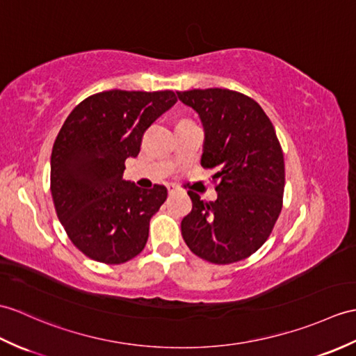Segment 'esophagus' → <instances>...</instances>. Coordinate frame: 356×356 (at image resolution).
<instances>
[{
    "label": "esophagus",
    "instance_id": "esophagus-1",
    "mask_svg": "<svg viewBox=\"0 0 356 356\" xmlns=\"http://www.w3.org/2000/svg\"><path fill=\"white\" fill-rule=\"evenodd\" d=\"M167 189H168V193H170V194H175V193H177V189H179V188H177L176 185H168V186H167Z\"/></svg>",
    "mask_w": 356,
    "mask_h": 356
}]
</instances>
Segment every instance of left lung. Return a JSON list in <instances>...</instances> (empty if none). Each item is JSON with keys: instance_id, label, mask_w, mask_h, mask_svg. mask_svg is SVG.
Instances as JSON below:
<instances>
[{"instance_id": "obj_1", "label": "left lung", "mask_w": 356, "mask_h": 356, "mask_svg": "<svg viewBox=\"0 0 356 356\" xmlns=\"http://www.w3.org/2000/svg\"><path fill=\"white\" fill-rule=\"evenodd\" d=\"M204 130L202 167L216 170V202L188 191L193 211L181 220L189 250L212 264H232L267 241L282 209L284 153L275 127L253 98L209 88L177 92Z\"/></svg>"}]
</instances>
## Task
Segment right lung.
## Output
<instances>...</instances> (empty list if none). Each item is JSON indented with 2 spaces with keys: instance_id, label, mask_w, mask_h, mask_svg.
Here are the masks:
<instances>
[{
  "instance_id": "1",
  "label": "right lung",
  "mask_w": 356,
  "mask_h": 356,
  "mask_svg": "<svg viewBox=\"0 0 356 356\" xmlns=\"http://www.w3.org/2000/svg\"><path fill=\"white\" fill-rule=\"evenodd\" d=\"M177 102L172 90H104L68 115L51 153V195L72 244L103 264L127 262L143 252L150 218L167 188L140 189L124 180L144 131Z\"/></svg>"
}]
</instances>
